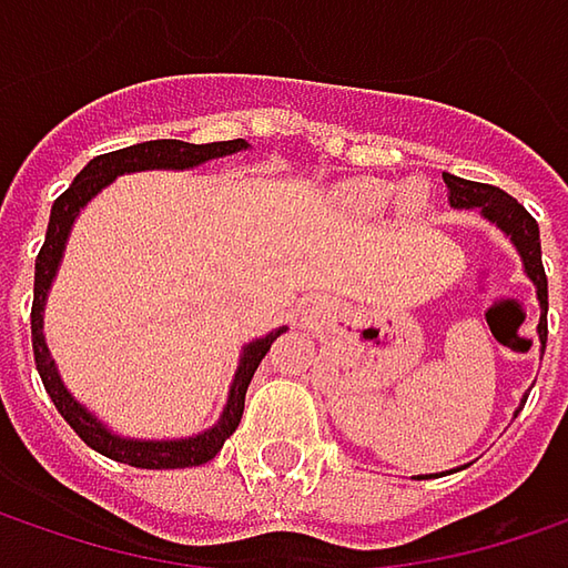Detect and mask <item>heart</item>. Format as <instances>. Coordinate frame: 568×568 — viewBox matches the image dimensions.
<instances>
[{
    "label": "heart",
    "instance_id": "obj_1",
    "mask_svg": "<svg viewBox=\"0 0 568 568\" xmlns=\"http://www.w3.org/2000/svg\"><path fill=\"white\" fill-rule=\"evenodd\" d=\"M390 196H394V186L382 184V181H365V184L353 186V203L362 206V210H382L390 203ZM404 206L413 210V206H419V196L416 193H407L404 196Z\"/></svg>",
    "mask_w": 568,
    "mask_h": 568
}]
</instances>
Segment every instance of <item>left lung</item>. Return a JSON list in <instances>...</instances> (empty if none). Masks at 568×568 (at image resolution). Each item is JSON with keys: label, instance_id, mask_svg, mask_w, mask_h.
I'll list each match as a JSON object with an SVG mask.
<instances>
[{"label": "left lung", "instance_id": "8db88e82", "mask_svg": "<svg viewBox=\"0 0 568 568\" xmlns=\"http://www.w3.org/2000/svg\"><path fill=\"white\" fill-rule=\"evenodd\" d=\"M445 186H448V200L455 210H480L483 219H489L496 229H503L511 244L518 247L525 273L537 288V302H540V349H547V273H544V260H540V229L515 196H508L506 190L489 184H477V181H464L455 174H442Z\"/></svg>", "mask_w": 568, "mask_h": 568}]
</instances>
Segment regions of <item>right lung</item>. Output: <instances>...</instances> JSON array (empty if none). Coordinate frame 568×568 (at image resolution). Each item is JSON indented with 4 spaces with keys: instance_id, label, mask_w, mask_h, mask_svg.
Wrapping results in <instances>:
<instances>
[{
    "instance_id": "right-lung-1",
    "label": "right lung",
    "mask_w": 568,
    "mask_h": 568,
    "mask_svg": "<svg viewBox=\"0 0 568 568\" xmlns=\"http://www.w3.org/2000/svg\"><path fill=\"white\" fill-rule=\"evenodd\" d=\"M247 142L244 139H229V142H206V145H193V142H181V139H155V142H139L130 149H120V152H108V155H98L91 159L75 174V181L69 184V190L57 196L53 210H50V225H47V241L40 247L38 263H34V305H31V343H34V362H38L40 382L47 387L50 400L57 404L60 416L75 429V435L85 442L88 448H94L98 455L120 460V464H130V467H142V470H178V467H200L212 457L222 452L225 438L237 429L241 423V413H244V394H247V384L254 378L257 365L263 356L270 353L273 339L285 333L280 331L266 333L254 343L244 346L241 362H237L235 382L229 390V404L222 409L219 423L212 429L200 432L193 438H168V442H145V438H123V435H113L98 416H91L62 384L60 372H57V362L50 358L47 349V339H43V302H47V292L53 285V276L60 270L62 251H65V237L72 232V222L75 215L85 210L88 203L111 184L113 178L120 174H133V171H190V168H200L212 159H225V155H235L244 152Z\"/></svg>"
}]
</instances>
